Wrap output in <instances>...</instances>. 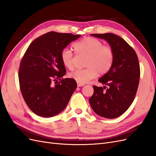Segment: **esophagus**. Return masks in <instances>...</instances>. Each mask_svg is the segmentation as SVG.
<instances>
[{"label": "esophagus", "mask_w": 156, "mask_h": 156, "mask_svg": "<svg viewBox=\"0 0 156 156\" xmlns=\"http://www.w3.org/2000/svg\"><path fill=\"white\" fill-rule=\"evenodd\" d=\"M84 84H81V83H77V87H83V86H84Z\"/></svg>", "instance_id": "esophagus-1"}]
</instances>
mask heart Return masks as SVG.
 <instances>
[{"label": "heart", "instance_id": "b5f03b06", "mask_svg": "<svg viewBox=\"0 0 156 156\" xmlns=\"http://www.w3.org/2000/svg\"><path fill=\"white\" fill-rule=\"evenodd\" d=\"M73 48L77 54L87 55L86 68L77 69L69 74V77L77 83L85 84L94 79L98 73L106 74L111 69L115 59L114 50L109 45H103L97 38L86 37L75 42ZM60 60L66 68H74V55L72 50L65 48L60 53Z\"/></svg>", "mask_w": 156, "mask_h": 156}]
</instances>
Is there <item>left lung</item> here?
I'll list each match as a JSON object with an SVG mask.
<instances>
[{
    "mask_svg": "<svg viewBox=\"0 0 156 156\" xmlns=\"http://www.w3.org/2000/svg\"><path fill=\"white\" fill-rule=\"evenodd\" d=\"M91 35L109 44L115 59L109 72L98 80L105 86H93L90 104L98 115L115 119L127 110L135 99L140 73L139 59L133 48L121 37L112 33Z\"/></svg>",
    "mask_w": 156,
    "mask_h": 156,
    "instance_id": "8db88e82",
    "label": "left lung"
}]
</instances>
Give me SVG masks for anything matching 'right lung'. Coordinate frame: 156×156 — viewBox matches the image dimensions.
Returning a JSON list of instances; mask_svg holds the SVG:
<instances>
[{
    "label": "right lung",
    "instance_id": "right-lung-1",
    "mask_svg": "<svg viewBox=\"0 0 156 156\" xmlns=\"http://www.w3.org/2000/svg\"><path fill=\"white\" fill-rule=\"evenodd\" d=\"M80 36L49 32L33 41L23 55L19 68L20 90L27 105L36 115L51 117L67 106L77 83L72 78H62L66 69L60 53Z\"/></svg>",
    "mask_w": 156,
    "mask_h": 156
}]
</instances>
